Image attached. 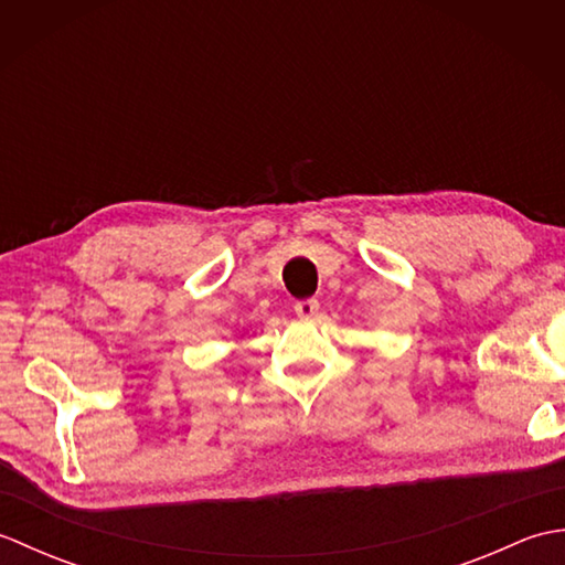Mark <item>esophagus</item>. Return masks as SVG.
<instances>
[{"mask_svg": "<svg viewBox=\"0 0 565 565\" xmlns=\"http://www.w3.org/2000/svg\"><path fill=\"white\" fill-rule=\"evenodd\" d=\"M294 310H296V316H301V318H313L320 310V303L316 301V298H303V301H296Z\"/></svg>", "mask_w": 565, "mask_h": 565, "instance_id": "esophagus-1", "label": "esophagus"}]
</instances>
